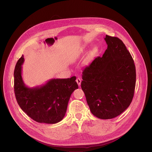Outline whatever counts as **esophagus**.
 <instances>
[{"mask_svg": "<svg viewBox=\"0 0 152 152\" xmlns=\"http://www.w3.org/2000/svg\"><path fill=\"white\" fill-rule=\"evenodd\" d=\"M76 81H77V83L78 85V86H80V85H81V78H77L76 79Z\"/></svg>", "mask_w": 152, "mask_h": 152, "instance_id": "esophagus-1", "label": "esophagus"}]
</instances>
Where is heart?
<instances>
[{
	"label": "heart",
	"instance_id": "b5f03b06",
	"mask_svg": "<svg viewBox=\"0 0 152 152\" xmlns=\"http://www.w3.org/2000/svg\"><path fill=\"white\" fill-rule=\"evenodd\" d=\"M88 45H85V46L83 47V49H82V50H83V51H85L86 50H87V49H88Z\"/></svg>",
	"mask_w": 152,
	"mask_h": 152
}]
</instances>
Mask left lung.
<instances>
[{
	"instance_id": "left-lung-1",
	"label": "left lung",
	"mask_w": 152,
	"mask_h": 152,
	"mask_svg": "<svg viewBox=\"0 0 152 152\" xmlns=\"http://www.w3.org/2000/svg\"><path fill=\"white\" fill-rule=\"evenodd\" d=\"M104 40L107 49L85 67L81 87L92 114L110 119L130 106L136 75L133 59L124 42L108 35Z\"/></svg>"
}]
</instances>
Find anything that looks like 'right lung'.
I'll return each instance as SVG.
<instances>
[{
    "label": "right lung",
    "instance_id": "1",
    "mask_svg": "<svg viewBox=\"0 0 152 152\" xmlns=\"http://www.w3.org/2000/svg\"><path fill=\"white\" fill-rule=\"evenodd\" d=\"M24 56L18 61L14 71V89L20 108L33 120L39 123L56 124L60 122L66 113L72 93L78 88L76 77L51 79L45 85L28 88L22 77Z\"/></svg>",
    "mask_w": 152,
    "mask_h": 152
}]
</instances>
